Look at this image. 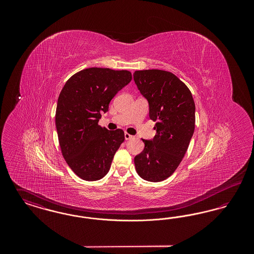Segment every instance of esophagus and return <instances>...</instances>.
Listing matches in <instances>:
<instances>
[{
	"mask_svg": "<svg viewBox=\"0 0 254 254\" xmlns=\"http://www.w3.org/2000/svg\"><path fill=\"white\" fill-rule=\"evenodd\" d=\"M132 135H130L129 133H125V139H126V140H130V139H132Z\"/></svg>",
	"mask_w": 254,
	"mask_h": 254,
	"instance_id": "1",
	"label": "esophagus"
}]
</instances>
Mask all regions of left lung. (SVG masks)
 I'll return each mask as SVG.
<instances>
[{
    "mask_svg": "<svg viewBox=\"0 0 254 254\" xmlns=\"http://www.w3.org/2000/svg\"><path fill=\"white\" fill-rule=\"evenodd\" d=\"M134 82L148 102L149 118L157 122L152 140L134 158L137 173L149 182L166 180L185 156L195 127V104L189 87L173 73L147 69L133 74Z\"/></svg>",
    "mask_w": 254,
    "mask_h": 254,
    "instance_id": "8db88e82",
    "label": "left lung"
}]
</instances>
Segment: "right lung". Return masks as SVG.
Wrapping results in <instances>:
<instances>
[{
	"instance_id": "add662e5",
	"label": "right lung",
	"mask_w": 254,
	"mask_h": 254,
	"mask_svg": "<svg viewBox=\"0 0 254 254\" xmlns=\"http://www.w3.org/2000/svg\"><path fill=\"white\" fill-rule=\"evenodd\" d=\"M131 79L127 70L89 67L75 73L61 91L55 124L62 154L83 180L105 177L125 141L122 129L109 130L98 122L112 98Z\"/></svg>"
}]
</instances>
